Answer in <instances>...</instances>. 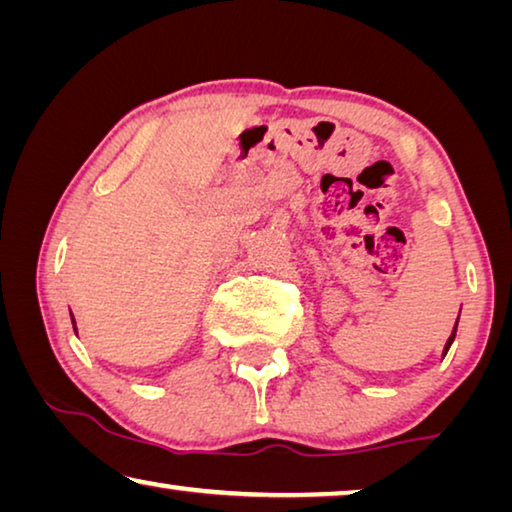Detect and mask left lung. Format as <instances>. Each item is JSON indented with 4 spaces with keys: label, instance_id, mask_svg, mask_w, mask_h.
Returning a JSON list of instances; mask_svg holds the SVG:
<instances>
[{
    "label": "left lung",
    "instance_id": "left-lung-1",
    "mask_svg": "<svg viewBox=\"0 0 512 512\" xmlns=\"http://www.w3.org/2000/svg\"><path fill=\"white\" fill-rule=\"evenodd\" d=\"M458 319H460V314H458ZM456 330H458V321H456V326H453V332H451V337L446 339V344H444V351H442V358L446 353H449V348H451V344H453V339H456Z\"/></svg>",
    "mask_w": 512,
    "mask_h": 512
}]
</instances>
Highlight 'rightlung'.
Instances as JSON below:
<instances>
[{
	"label": "right lung",
	"mask_w": 512,
	"mask_h": 512,
	"mask_svg": "<svg viewBox=\"0 0 512 512\" xmlns=\"http://www.w3.org/2000/svg\"><path fill=\"white\" fill-rule=\"evenodd\" d=\"M70 319H72V328H75V335H77V326H75V316H72V312H70Z\"/></svg>",
	"instance_id": "add662e5"
}]
</instances>
